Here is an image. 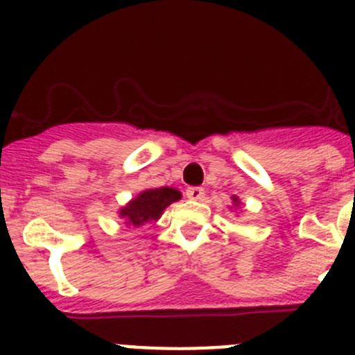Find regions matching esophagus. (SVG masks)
Here are the masks:
<instances>
[{
    "label": "esophagus",
    "instance_id": "obj_1",
    "mask_svg": "<svg viewBox=\"0 0 355 355\" xmlns=\"http://www.w3.org/2000/svg\"><path fill=\"white\" fill-rule=\"evenodd\" d=\"M187 197L188 199H193V200H199L205 197V188H200V187H188L187 188Z\"/></svg>",
    "mask_w": 355,
    "mask_h": 355
}]
</instances>
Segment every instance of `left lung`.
Returning <instances> with one entry per match:
<instances>
[{"label":"left lung","instance_id":"1","mask_svg":"<svg viewBox=\"0 0 355 355\" xmlns=\"http://www.w3.org/2000/svg\"><path fill=\"white\" fill-rule=\"evenodd\" d=\"M233 200H234V202H238V199H236V197H234V199H233Z\"/></svg>","mask_w":355,"mask_h":355}]
</instances>
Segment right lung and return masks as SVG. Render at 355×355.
Masks as SVG:
<instances>
[{
    "label": "right lung",
    "mask_w": 355,
    "mask_h": 355,
    "mask_svg": "<svg viewBox=\"0 0 355 355\" xmlns=\"http://www.w3.org/2000/svg\"><path fill=\"white\" fill-rule=\"evenodd\" d=\"M181 193L174 188H155V190H146L140 193L137 199H133L126 208L121 209V216H124L128 224L140 225L144 222L158 220L163 209L178 200Z\"/></svg>",
    "instance_id": "add662e5"
}]
</instances>
